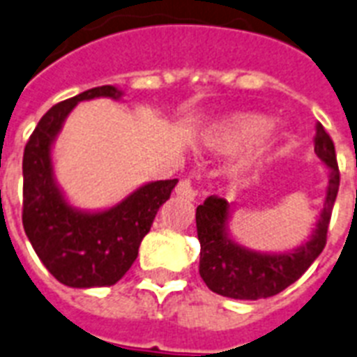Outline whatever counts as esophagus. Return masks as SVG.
<instances>
[{
    "label": "esophagus",
    "instance_id": "obj_1",
    "mask_svg": "<svg viewBox=\"0 0 357 357\" xmlns=\"http://www.w3.org/2000/svg\"><path fill=\"white\" fill-rule=\"evenodd\" d=\"M176 194L181 196V198H187V199H194L198 196V190L192 187V183L188 181V179H183V181H179L178 187H176Z\"/></svg>",
    "mask_w": 357,
    "mask_h": 357
}]
</instances>
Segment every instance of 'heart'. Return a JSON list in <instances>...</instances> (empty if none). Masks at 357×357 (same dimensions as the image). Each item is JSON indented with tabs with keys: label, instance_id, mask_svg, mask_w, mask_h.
<instances>
[{
	"label": "heart",
	"instance_id": "obj_1",
	"mask_svg": "<svg viewBox=\"0 0 357 357\" xmlns=\"http://www.w3.org/2000/svg\"><path fill=\"white\" fill-rule=\"evenodd\" d=\"M269 128V119L257 113H231L208 126L204 139L214 152L231 153L255 143Z\"/></svg>",
	"mask_w": 357,
	"mask_h": 357
}]
</instances>
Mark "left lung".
Wrapping results in <instances>:
<instances>
[{
    "instance_id": "left-lung-1",
    "label": "left lung",
    "mask_w": 357,
    "mask_h": 357,
    "mask_svg": "<svg viewBox=\"0 0 357 357\" xmlns=\"http://www.w3.org/2000/svg\"><path fill=\"white\" fill-rule=\"evenodd\" d=\"M314 150L328 169V185L319 220L308 240L282 253H262L231 238V205L224 198H207L196 208V229L202 245L199 275L211 291L240 301L268 299L299 279L326 244L330 216L339 190V169L332 139L315 124Z\"/></svg>"
}]
</instances>
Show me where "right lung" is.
<instances>
[{"instance_id": "add662e5", "label": "right lung", "mask_w": 357, "mask_h": 357, "mask_svg": "<svg viewBox=\"0 0 357 357\" xmlns=\"http://www.w3.org/2000/svg\"><path fill=\"white\" fill-rule=\"evenodd\" d=\"M123 95L115 86H98L58 102L40 119L23 152V229L49 273L69 288H102L123 279L178 183L150 181L102 211H84L68 202L54 178L58 133L78 102L98 97L121 100Z\"/></svg>"}]
</instances>
